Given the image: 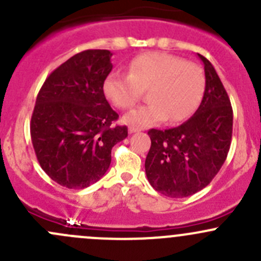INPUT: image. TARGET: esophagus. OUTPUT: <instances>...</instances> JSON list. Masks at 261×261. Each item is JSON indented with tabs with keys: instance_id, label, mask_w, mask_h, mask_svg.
Segmentation results:
<instances>
[{
	"instance_id": "34e87169",
	"label": "esophagus",
	"mask_w": 261,
	"mask_h": 261,
	"mask_svg": "<svg viewBox=\"0 0 261 261\" xmlns=\"http://www.w3.org/2000/svg\"><path fill=\"white\" fill-rule=\"evenodd\" d=\"M138 131H140V130L136 127H133V126H130V127H128V134H135V133H138Z\"/></svg>"
}]
</instances>
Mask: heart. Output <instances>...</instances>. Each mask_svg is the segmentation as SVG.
<instances>
[{
	"label": "heart",
	"mask_w": 261,
	"mask_h": 261,
	"mask_svg": "<svg viewBox=\"0 0 261 261\" xmlns=\"http://www.w3.org/2000/svg\"><path fill=\"white\" fill-rule=\"evenodd\" d=\"M103 94L115 107L131 109L147 91L149 105L133 110L123 121L133 127L186 120L196 111L204 91V74L199 65L177 55L149 51L134 58L128 74L112 72L105 78Z\"/></svg>",
	"instance_id": "1"
}]
</instances>
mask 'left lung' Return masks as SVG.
Masks as SVG:
<instances>
[{
	"instance_id": "1",
	"label": "left lung",
	"mask_w": 261,
	"mask_h": 261,
	"mask_svg": "<svg viewBox=\"0 0 261 261\" xmlns=\"http://www.w3.org/2000/svg\"><path fill=\"white\" fill-rule=\"evenodd\" d=\"M204 64L206 88L196 114L178 127L151 128L145 172L155 191L172 198L197 193L220 172L232 138V107L213 65Z\"/></svg>"
}]
</instances>
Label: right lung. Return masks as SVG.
I'll list each match as a JSON object with an SVG mask.
<instances>
[{"instance_id": "add662e5", "label": "right lung", "mask_w": 261, "mask_h": 261, "mask_svg": "<svg viewBox=\"0 0 261 261\" xmlns=\"http://www.w3.org/2000/svg\"><path fill=\"white\" fill-rule=\"evenodd\" d=\"M110 50L73 55L53 70L36 97L31 141L44 172L63 187L82 189L101 179L111 150L127 136L103 94L112 70Z\"/></svg>"}]
</instances>
